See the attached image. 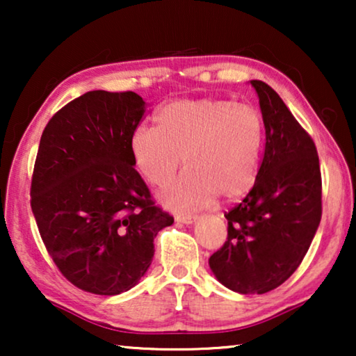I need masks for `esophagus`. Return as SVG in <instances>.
Instances as JSON below:
<instances>
[{"label": "esophagus", "instance_id": "34e87169", "mask_svg": "<svg viewBox=\"0 0 356 356\" xmlns=\"http://www.w3.org/2000/svg\"><path fill=\"white\" fill-rule=\"evenodd\" d=\"M175 220L178 223H184V225H191L197 220V216H193V213H178L177 217H175Z\"/></svg>", "mask_w": 356, "mask_h": 356}]
</instances>
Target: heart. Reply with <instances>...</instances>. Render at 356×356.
<instances>
[{"label":"heart","instance_id":"b5f03b06","mask_svg":"<svg viewBox=\"0 0 356 356\" xmlns=\"http://www.w3.org/2000/svg\"><path fill=\"white\" fill-rule=\"evenodd\" d=\"M155 126H139L129 138L133 163L145 181L175 209H194L217 196L235 201L254 186L266 126L261 111L225 99H181L162 106Z\"/></svg>","mask_w":356,"mask_h":356}]
</instances>
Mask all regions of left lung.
<instances>
[{"label": "left lung", "mask_w": 356, "mask_h": 356, "mask_svg": "<svg viewBox=\"0 0 356 356\" xmlns=\"http://www.w3.org/2000/svg\"><path fill=\"white\" fill-rule=\"evenodd\" d=\"M266 126V149L254 186L225 213V245L209 259L217 280L243 295L284 284L303 261L323 213L319 157L279 94L251 81Z\"/></svg>", "instance_id": "left-lung-1"}]
</instances>
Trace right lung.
<instances>
[{
	"instance_id": "1",
	"label": "right lung",
	"mask_w": 356,
	"mask_h": 356,
	"mask_svg": "<svg viewBox=\"0 0 356 356\" xmlns=\"http://www.w3.org/2000/svg\"><path fill=\"white\" fill-rule=\"evenodd\" d=\"M144 111L134 92H87L53 115L38 145L31 186L38 232L61 274L89 293L133 289L152 262L154 238L173 223L131 159Z\"/></svg>"
}]
</instances>
